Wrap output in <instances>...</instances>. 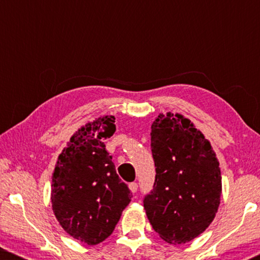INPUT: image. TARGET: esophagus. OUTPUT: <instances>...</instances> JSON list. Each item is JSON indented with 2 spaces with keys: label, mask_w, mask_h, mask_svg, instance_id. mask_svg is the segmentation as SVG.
Listing matches in <instances>:
<instances>
[{
  "label": "esophagus",
  "mask_w": 260,
  "mask_h": 260,
  "mask_svg": "<svg viewBox=\"0 0 260 260\" xmlns=\"http://www.w3.org/2000/svg\"><path fill=\"white\" fill-rule=\"evenodd\" d=\"M129 188H130V190L133 191V193H136L137 189H138V184L136 182H131L129 184Z\"/></svg>",
  "instance_id": "obj_1"
}]
</instances>
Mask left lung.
<instances>
[{
    "label": "left lung",
    "instance_id": "obj_1",
    "mask_svg": "<svg viewBox=\"0 0 260 260\" xmlns=\"http://www.w3.org/2000/svg\"><path fill=\"white\" fill-rule=\"evenodd\" d=\"M150 136L156 176L144 197L145 213L163 240L186 244L205 232L218 212L219 161L204 134L179 113H159Z\"/></svg>",
    "mask_w": 260,
    "mask_h": 260
}]
</instances>
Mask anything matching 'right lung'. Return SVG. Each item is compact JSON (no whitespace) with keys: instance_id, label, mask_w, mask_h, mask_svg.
Masks as SVG:
<instances>
[{"instance_id":"add662e5","label":"right lung","mask_w":260,"mask_h":260,"mask_svg":"<svg viewBox=\"0 0 260 260\" xmlns=\"http://www.w3.org/2000/svg\"><path fill=\"white\" fill-rule=\"evenodd\" d=\"M115 131L113 116L81 126L59 155L52 176L55 218L71 237L87 245L111 236L133 198L104 144Z\"/></svg>"}]
</instances>
